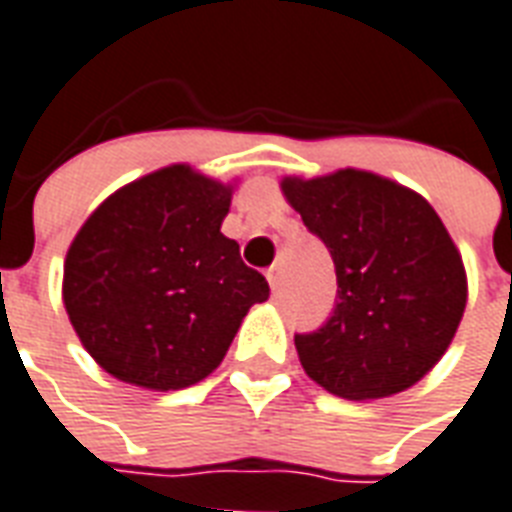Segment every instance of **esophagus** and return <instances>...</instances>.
<instances>
[{"label":"esophagus","mask_w":512,"mask_h":512,"mask_svg":"<svg viewBox=\"0 0 512 512\" xmlns=\"http://www.w3.org/2000/svg\"><path fill=\"white\" fill-rule=\"evenodd\" d=\"M265 276H268V284H271V289H273V292H276V289L281 287V276H279V268H276V265H273L271 271L265 273Z\"/></svg>","instance_id":"1"}]
</instances>
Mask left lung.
I'll return each instance as SVG.
<instances>
[{
    "mask_svg": "<svg viewBox=\"0 0 512 512\" xmlns=\"http://www.w3.org/2000/svg\"><path fill=\"white\" fill-rule=\"evenodd\" d=\"M281 191L337 273L327 324L295 335L305 374L348 401L412 388L446 353L468 303L465 265L436 209L364 170L284 177Z\"/></svg>",
    "mask_w": 512,
    "mask_h": 512,
    "instance_id": "left-lung-1",
    "label": "left lung"
}]
</instances>
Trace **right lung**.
I'll use <instances>...</instances> for the list:
<instances>
[{
  "label": "right lung",
  "mask_w": 512,
  "mask_h": 512,
  "mask_svg": "<svg viewBox=\"0 0 512 512\" xmlns=\"http://www.w3.org/2000/svg\"><path fill=\"white\" fill-rule=\"evenodd\" d=\"M231 191L172 164L111 193L71 241L68 319L116 380L196 385L220 366L249 308L268 300L263 273L220 233Z\"/></svg>",
  "instance_id": "obj_1"
}]
</instances>
